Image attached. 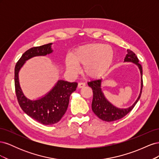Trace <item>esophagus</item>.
Returning a JSON list of instances; mask_svg holds the SVG:
<instances>
[{
  "label": "esophagus",
  "mask_w": 159,
  "mask_h": 159,
  "mask_svg": "<svg viewBox=\"0 0 159 159\" xmlns=\"http://www.w3.org/2000/svg\"><path fill=\"white\" fill-rule=\"evenodd\" d=\"M85 85V83H84V82H80V83L78 84V87L79 88H84Z\"/></svg>",
  "instance_id": "34e87169"
}]
</instances>
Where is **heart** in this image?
<instances>
[{"instance_id": "1", "label": "heart", "mask_w": 159, "mask_h": 159, "mask_svg": "<svg viewBox=\"0 0 159 159\" xmlns=\"http://www.w3.org/2000/svg\"><path fill=\"white\" fill-rule=\"evenodd\" d=\"M113 60V51L111 47L102 44H90L80 46L70 55L66 61V68L72 74L78 71V66H83L84 73L89 78H99L109 69Z\"/></svg>"}]
</instances>
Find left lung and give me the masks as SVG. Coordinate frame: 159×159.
<instances>
[{
  "label": "left lung",
  "mask_w": 159,
  "mask_h": 159,
  "mask_svg": "<svg viewBox=\"0 0 159 159\" xmlns=\"http://www.w3.org/2000/svg\"><path fill=\"white\" fill-rule=\"evenodd\" d=\"M124 61L132 62L135 64L140 70L141 77V91L136 102H134L131 107L128 108H118L114 106L109 101L105 98V95L102 90V79L91 81L88 82V85L93 90V101L91 103V107L93 113L97 115L100 119L105 121L111 122L114 121L116 120L120 119L125 116L135 106V105L138 102L139 99H140L141 95L142 93L143 89V70L141 65L139 63V61L137 58L136 54L134 53L130 50H127V54L125 57Z\"/></svg>",
  "instance_id": "8db88e82"
}]
</instances>
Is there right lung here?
I'll list each match as a JSON object with an SVG mask.
<instances>
[{
    "label": "right lung",
    "instance_id": "right-lung-1",
    "mask_svg": "<svg viewBox=\"0 0 159 159\" xmlns=\"http://www.w3.org/2000/svg\"><path fill=\"white\" fill-rule=\"evenodd\" d=\"M52 44V43H50L28 50L17 61L14 69L16 95L21 109L28 116L45 125L55 124L60 121L68 109L70 95L76 89L78 83L58 80L54 87L44 97L36 100H30L25 97L20 88L18 73L28 60L35 56L51 54L53 52Z\"/></svg>",
    "mask_w": 159,
    "mask_h": 159
}]
</instances>
